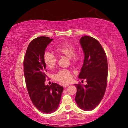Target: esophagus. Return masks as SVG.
<instances>
[{
    "instance_id": "esophagus-1",
    "label": "esophagus",
    "mask_w": 128,
    "mask_h": 128,
    "mask_svg": "<svg viewBox=\"0 0 128 128\" xmlns=\"http://www.w3.org/2000/svg\"><path fill=\"white\" fill-rule=\"evenodd\" d=\"M69 86H70V84H63V86L64 88H67Z\"/></svg>"
}]
</instances>
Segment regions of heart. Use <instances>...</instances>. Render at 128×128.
Segmentation results:
<instances>
[{"mask_svg":"<svg viewBox=\"0 0 128 128\" xmlns=\"http://www.w3.org/2000/svg\"><path fill=\"white\" fill-rule=\"evenodd\" d=\"M55 51L60 56L69 58L71 63L72 64L78 63L82 58L80 54L75 53L76 48L74 46L68 42H63L58 45L55 48ZM44 61L46 66L52 69L56 66V59L52 54L45 52L44 55ZM72 77V75L70 71L67 69H63L56 74L54 78L59 82L66 83L70 80Z\"/></svg>","mask_w":128,"mask_h":128,"instance_id":"1","label":"heart"}]
</instances>
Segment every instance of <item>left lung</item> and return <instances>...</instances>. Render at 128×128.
<instances>
[{"label":"left lung","mask_w":128,"mask_h":128,"mask_svg":"<svg viewBox=\"0 0 128 128\" xmlns=\"http://www.w3.org/2000/svg\"><path fill=\"white\" fill-rule=\"evenodd\" d=\"M80 43L84 53L83 64L78 78L87 84H75L77 92L75 102L83 110H92L104 97L107 83L108 64L106 53L100 42L94 38L84 36Z\"/></svg>","instance_id":"left-lung-1"}]
</instances>
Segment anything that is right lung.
<instances>
[{
	"mask_svg": "<svg viewBox=\"0 0 128 128\" xmlns=\"http://www.w3.org/2000/svg\"><path fill=\"white\" fill-rule=\"evenodd\" d=\"M53 39L37 37L30 42L24 62V76L31 100L37 110L50 114L59 107L64 88L55 83L45 84L47 75L44 55L47 46Z\"/></svg>",
	"mask_w": 128,
	"mask_h": 128,
	"instance_id": "obj_1",
	"label": "right lung"
}]
</instances>
